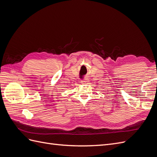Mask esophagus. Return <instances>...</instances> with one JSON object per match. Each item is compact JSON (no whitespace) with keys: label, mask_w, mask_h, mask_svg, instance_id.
I'll use <instances>...</instances> for the list:
<instances>
[{"label":"esophagus","mask_w":157,"mask_h":157,"mask_svg":"<svg viewBox=\"0 0 157 157\" xmlns=\"http://www.w3.org/2000/svg\"><path fill=\"white\" fill-rule=\"evenodd\" d=\"M81 82H82V84H86V82H88V80H82V81H81Z\"/></svg>","instance_id":"obj_1"}]
</instances>
